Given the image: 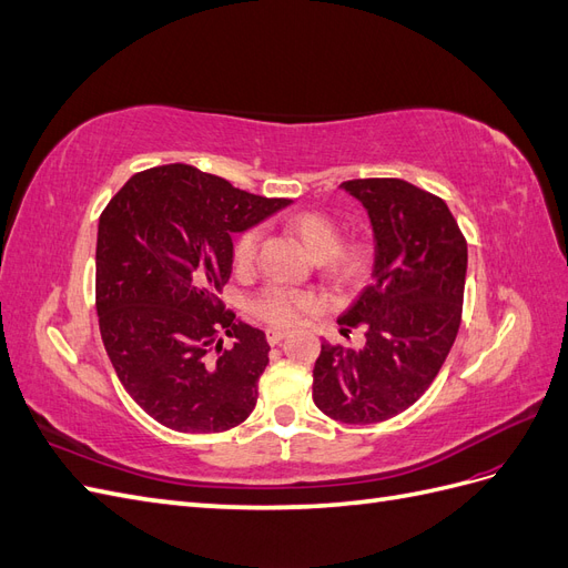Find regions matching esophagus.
I'll return each instance as SVG.
<instances>
[{"instance_id": "34e87169", "label": "esophagus", "mask_w": 568, "mask_h": 568, "mask_svg": "<svg viewBox=\"0 0 568 568\" xmlns=\"http://www.w3.org/2000/svg\"><path fill=\"white\" fill-rule=\"evenodd\" d=\"M286 336H288V332H284V329H267L265 332V338L270 346H277V343H282Z\"/></svg>"}]
</instances>
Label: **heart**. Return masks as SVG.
<instances>
[{
    "label": "heart",
    "instance_id": "obj_1",
    "mask_svg": "<svg viewBox=\"0 0 568 568\" xmlns=\"http://www.w3.org/2000/svg\"><path fill=\"white\" fill-rule=\"evenodd\" d=\"M291 230L301 239L303 246L322 261L324 272L341 284L351 286L365 277L372 263V242L363 234L341 239L336 220L320 211L296 213L288 220ZM261 230L248 227L234 239L232 263L236 270H248L257 255ZM253 313L277 326H291L320 307V296L313 291L294 288L284 284H267L253 296Z\"/></svg>",
    "mask_w": 568,
    "mask_h": 568
}]
</instances>
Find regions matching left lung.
<instances>
[{"label": "left lung", "instance_id": "left-lung-1", "mask_svg": "<svg viewBox=\"0 0 568 568\" xmlns=\"http://www.w3.org/2000/svg\"><path fill=\"white\" fill-rule=\"evenodd\" d=\"M367 209L372 282L338 320L365 329L363 348L322 341L313 400L343 424H376L415 405L448 357L467 280V239L445 201L398 178L341 184Z\"/></svg>", "mask_w": 568, "mask_h": 568}]
</instances>
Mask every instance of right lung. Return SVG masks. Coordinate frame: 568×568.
I'll list each match as a JSON object with an SVG mask.
<instances>
[{
  "instance_id": "1",
  "label": "right lung",
  "mask_w": 568,
  "mask_h": 568,
  "mask_svg": "<svg viewBox=\"0 0 568 568\" xmlns=\"http://www.w3.org/2000/svg\"><path fill=\"white\" fill-rule=\"evenodd\" d=\"M288 203L170 163L132 175L101 213L99 332L120 384L151 419L220 434L253 412L270 346L217 294L232 274V234ZM225 335L234 347L221 348Z\"/></svg>"
}]
</instances>
